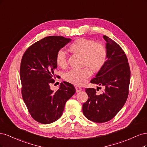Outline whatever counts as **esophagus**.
<instances>
[{
    "mask_svg": "<svg viewBox=\"0 0 147 147\" xmlns=\"http://www.w3.org/2000/svg\"><path fill=\"white\" fill-rule=\"evenodd\" d=\"M75 88H76V90L77 93H78V92H80V91L82 90L81 87H79V86H76Z\"/></svg>",
    "mask_w": 147,
    "mask_h": 147,
    "instance_id": "34e87169",
    "label": "esophagus"
}]
</instances>
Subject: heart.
<instances>
[{"label":"heart","instance_id":"heart-1","mask_svg":"<svg viewBox=\"0 0 147 147\" xmlns=\"http://www.w3.org/2000/svg\"><path fill=\"white\" fill-rule=\"evenodd\" d=\"M70 50L83 54L82 63L88 66L82 68H73L65 73L64 78L67 81L74 85H82L91 76L92 71H98L105 64L107 52L105 46L101 42L91 39L80 38L69 46ZM55 61L60 67H65L68 63L67 53L64 48L60 49L55 56Z\"/></svg>","mask_w":147,"mask_h":147}]
</instances>
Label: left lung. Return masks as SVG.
<instances>
[{
    "mask_svg": "<svg viewBox=\"0 0 147 147\" xmlns=\"http://www.w3.org/2000/svg\"><path fill=\"white\" fill-rule=\"evenodd\" d=\"M107 52L105 64L90 82L101 87L86 88L87 101L83 104L82 112L89 120L105 123L112 120L123 107L129 94L130 68L124 51L115 41L106 35Z\"/></svg>",
    "mask_w": 147,
    "mask_h": 147,
    "instance_id": "left-lung-1",
    "label": "left lung"
}]
</instances>
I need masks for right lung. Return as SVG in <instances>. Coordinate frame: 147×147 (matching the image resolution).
<instances>
[{"mask_svg":"<svg viewBox=\"0 0 147 147\" xmlns=\"http://www.w3.org/2000/svg\"><path fill=\"white\" fill-rule=\"evenodd\" d=\"M71 40L61 36H49L32 45L24 53L20 65L21 94L28 111L34 119L49 124L62 115L65 103L76 92L71 84L64 81L54 92L57 51Z\"/></svg>","mask_w":147,"mask_h":147,"instance_id":"obj_1","label":"right lung"}]
</instances>
